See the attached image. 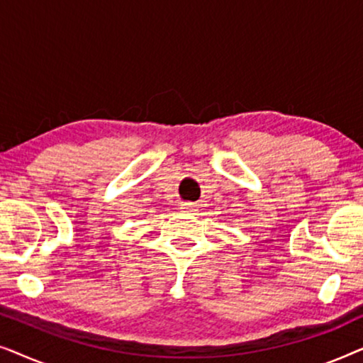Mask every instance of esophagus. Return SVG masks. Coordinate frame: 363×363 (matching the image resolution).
<instances>
[{
    "label": "esophagus",
    "mask_w": 363,
    "mask_h": 363,
    "mask_svg": "<svg viewBox=\"0 0 363 363\" xmlns=\"http://www.w3.org/2000/svg\"><path fill=\"white\" fill-rule=\"evenodd\" d=\"M182 210L183 211H196V205H191V203H183Z\"/></svg>",
    "instance_id": "esophagus-1"
}]
</instances>
